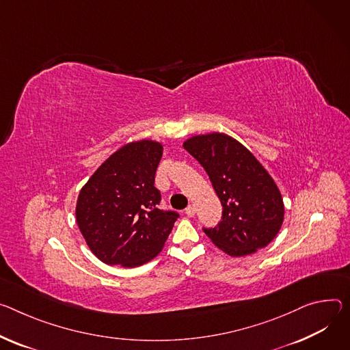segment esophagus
<instances>
[{"mask_svg":"<svg viewBox=\"0 0 350 350\" xmlns=\"http://www.w3.org/2000/svg\"><path fill=\"white\" fill-rule=\"evenodd\" d=\"M185 215H187V216H189V217H193V216L196 215V206H194L193 204L187 206V209H185Z\"/></svg>","mask_w":350,"mask_h":350,"instance_id":"esophagus-1","label":"esophagus"}]
</instances>
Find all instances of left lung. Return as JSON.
Listing matches in <instances>:
<instances>
[{
	"instance_id": "left-lung-1",
	"label": "left lung",
	"mask_w": 350,
	"mask_h": 350,
	"mask_svg": "<svg viewBox=\"0 0 350 350\" xmlns=\"http://www.w3.org/2000/svg\"><path fill=\"white\" fill-rule=\"evenodd\" d=\"M183 146L205 169L224 206L219 225L204 229L211 241L230 257L267 247L282 228L284 204L258 159L224 133L193 135Z\"/></svg>"
}]
</instances>
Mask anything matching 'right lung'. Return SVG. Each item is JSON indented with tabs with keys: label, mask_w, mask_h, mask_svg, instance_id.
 Here are the masks:
<instances>
[{
	"label": "right lung",
	"mask_w": 350,
	"mask_h": 350,
	"mask_svg": "<svg viewBox=\"0 0 350 350\" xmlns=\"http://www.w3.org/2000/svg\"><path fill=\"white\" fill-rule=\"evenodd\" d=\"M162 154L157 141L125 144L81 188L77 224L102 262L135 268L165 247L178 215L159 209L161 193L153 184Z\"/></svg>",
	"instance_id": "obj_1"
}]
</instances>
